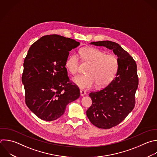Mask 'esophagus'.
I'll list each match as a JSON object with an SVG mask.
<instances>
[{"label": "esophagus", "instance_id": "obj_1", "mask_svg": "<svg viewBox=\"0 0 157 157\" xmlns=\"http://www.w3.org/2000/svg\"><path fill=\"white\" fill-rule=\"evenodd\" d=\"M86 94V91H85V90H80V95L82 96H83L84 95H85Z\"/></svg>", "mask_w": 157, "mask_h": 157}]
</instances>
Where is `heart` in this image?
<instances>
[{
    "instance_id": "obj_1",
    "label": "heart",
    "mask_w": 157,
    "mask_h": 157,
    "mask_svg": "<svg viewBox=\"0 0 157 157\" xmlns=\"http://www.w3.org/2000/svg\"><path fill=\"white\" fill-rule=\"evenodd\" d=\"M83 62L90 64L86 75H78L74 82L81 88H90L95 85L98 88H103L110 84L115 77L119 68L117 58L112 55L94 47H85L80 50ZM66 67L72 74L78 71L79 61L76 54L71 55L66 62Z\"/></svg>"
}]
</instances>
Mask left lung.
Segmentation results:
<instances>
[{"label":"left lung","mask_w":157,"mask_h":157,"mask_svg":"<svg viewBox=\"0 0 157 157\" xmlns=\"http://www.w3.org/2000/svg\"><path fill=\"white\" fill-rule=\"evenodd\" d=\"M112 50L118 56V71L106 87L89 94L92 104L86 115L95 126L110 129L118 125L133 110L139 79L137 65L132 57L117 43L104 40L91 42Z\"/></svg>","instance_id":"obj_1"}]
</instances>
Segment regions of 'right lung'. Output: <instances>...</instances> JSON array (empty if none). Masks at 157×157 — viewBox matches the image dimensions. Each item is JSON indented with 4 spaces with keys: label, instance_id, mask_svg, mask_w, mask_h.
<instances>
[{
    "label": "right lung",
    "instance_id": "obj_1",
    "mask_svg": "<svg viewBox=\"0 0 157 157\" xmlns=\"http://www.w3.org/2000/svg\"><path fill=\"white\" fill-rule=\"evenodd\" d=\"M79 45L74 39L52 34L40 37L29 49L22 82L26 104L39 118H59L66 105L79 98V88L70 80L66 68L69 52Z\"/></svg>",
    "mask_w": 157,
    "mask_h": 157
}]
</instances>
